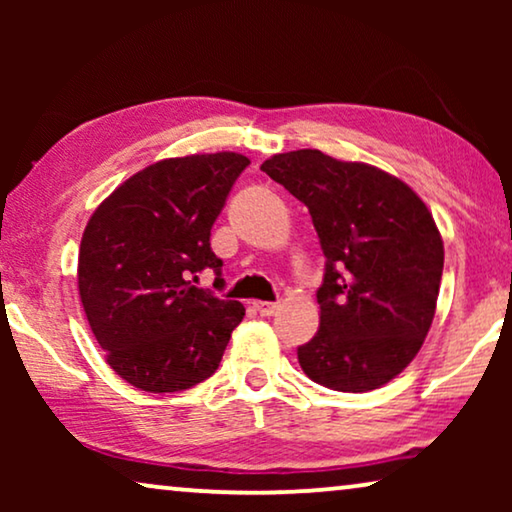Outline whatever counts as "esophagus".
Segmentation results:
<instances>
[{"label": "esophagus", "mask_w": 512, "mask_h": 512, "mask_svg": "<svg viewBox=\"0 0 512 512\" xmlns=\"http://www.w3.org/2000/svg\"><path fill=\"white\" fill-rule=\"evenodd\" d=\"M254 310L261 314V317H272L279 310V303H265V300H256Z\"/></svg>", "instance_id": "34e87169"}]
</instances>
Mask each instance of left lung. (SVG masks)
Here are the masks:
<instances>
[{"mask_svg":"<svg viewBox=\"0 0 512 512\" xmlns=\"http://www.w3.org/2000/svg\"><path fill=\"white\" fill-rule=\"evenodd\" d=\"M261 170L310 209L326 256L319 331L298 347L300 368L352 394L394 380L436 314L445 251L431 212L401 179L317 149L279 153Z\"/></svg>","mask_w":512,"mask_h":512,"instance_id":"8db88e82","label":"left lung"}]
</instances>
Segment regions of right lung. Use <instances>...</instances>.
Instances as JSON below:
<instances>
[{"mask_svg":"<svg viewBox=\"0 0 512 512\" xmlns=\"http://www.w3.org/2000/svg\"><path fill=\"white\" fill-rule=\"evenodd\" d=\"M247 165L233 151L160 160L90 216L79 249L81 303L107 363L132 387L184 391L219 368L244 307L193 284L207 268L223 284L209 237Z\"/></svg>","mask_w":512,"mask_h":512,"instance_id":"add662e5","label":"right lung"}]
</instances>
